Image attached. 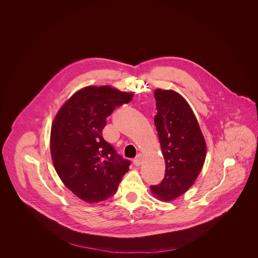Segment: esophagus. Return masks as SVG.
<instances>
[{
	"label": "esophagus",
	"mask_w": 258,
	"mask_h": 258,
	"mask_svg": "<svg viewBox=\"0 0 258 258\" xmlns=\"http://www.w3.org/2000/svg\"><path fill=\"white\" fill-rule=\"evenodd\" d=\"M143 160H144L143 155H142V154H138V155L136 156V158L134 160V163H135L136 166H139V165H141V163L143 162Z\"/></svg>",
	"instance_id": "34e87169"
}]
</instances>
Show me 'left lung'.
<instances>
[{"label":"left lung","instance_id":"1","mask_svg":"<svg viewBox=\"0 0 258 258\" xmlns=\"http://www.w3.org/2000/svg\"><path fill=\"white\" fill-rule=\"evenodd\" d=\"M158 113L155 124L161 153L165 161V175L151 191L161 201H173L195 184L206 159L207 146L197 117L179 93L156 89Z\"/></svg>","mask_w":258,"mask_h":258}]
</instances>
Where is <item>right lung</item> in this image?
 Returning a JSON list of instances; mask_svg holds the SVG:
<instances>
[{
    "label": "right lung",
    "mask_w": 258,
    "mask_h": 258,
    "mask_svg": "<svg viewBox=\"0 0 258 258\" xmlns=\"http://www.w3.org/2000/svg\"><path fill=\"white\" fill-rule=\"evenodd\" d=\"M134 93L114 87L87 86L75 92L57 112L51 126L50 152L61 182L87 203L112 197L131 161L102 137L106 118Z\"/></svg>",
    "instance_id": "right-lung-1"
}]
</instances>
